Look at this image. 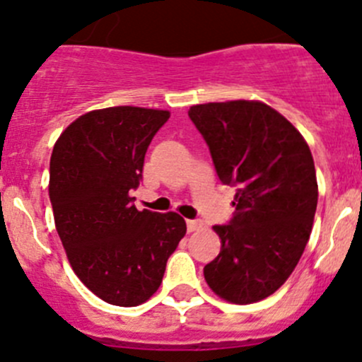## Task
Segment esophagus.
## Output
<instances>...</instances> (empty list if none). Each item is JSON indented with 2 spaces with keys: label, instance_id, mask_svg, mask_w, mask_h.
<instances>
[{
  "label": "esophagus",
  "instance_id": "1",
  "mask_svg": "<svg viewBox=\"0 0 362 362\" xmlns=\"http://www.w3.org/2000/svg\"><path fill=\"white\" fill-rule=\"evenodd\" d=\"M203 228V222L199 221V218H191V221H187V231L192 233V231H198V229Z\"/></svg>",
  "mask_w": 362,
  "mask_h": 362
}]
</instances>
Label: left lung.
I'll use <instances>...</instances> for the list:
<instances>
[{
  "label": "left lung",
  "mask_w": 362,
  "mask_h": 362,
  "mask_svg": "<svg viewBox=\"0 0 362 362\" xmlns=\"http://www.w3.org/2000/svg\"><path fill=\"white\" fill-rule=\"evenodd\" d=\"M189 117L222 184L236 187L231 221L214 226L222 247L204 280L226 301H261L284 286L308 243L319 198L312 152L261 101L194 105Z\"/></svg>",
  "instance_id": "obj_1"
}]
</instances>
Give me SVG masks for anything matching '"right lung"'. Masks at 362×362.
<instances>
[{
    "instance_id": "add662e5",
    "label": "right lung",
    "mask_w": 362,
    "mask_h": 362,
    "mask_svg": "<svg viewBox=\"0 0 362 362\" xmlns=\"http://www.w3.org/2000/svg\"><path fill=\"white\" fill-rule=\"evenodd\" d=\"M168 119L166 110L103 108L78 117L54 145L49 196L57 235L76 276L110 305L147 301L187 231L178 214L140 211L129 196Z\"/></svg>"
}]
</instances>
